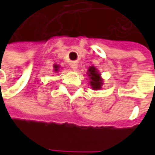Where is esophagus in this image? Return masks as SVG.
<instances>
[{
    "mask_svg": "<svg viewBox=\"0 0 155 155\" xmlns=\"http://www.w3.org/2000/svg\"><path fill=\"white\" fill-rule=\"evenodd\" d=\"M70 66H71V68H72L73 70H76L78 67V64L76 62H71Z\"/></svg>",
    "mask_w": 155,
    "mask_h": 155,
    "instance_id": "obj_1",
    "label": "esophagus"
}]
</instances>
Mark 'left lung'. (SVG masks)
I'll list each match as a JSON object with an SVG mask.
<instances>
[{
	"instance_id": "1",
	"label": "left lung",
	"mask_w": 155,
	"mask_h": 155,
	"mask_svg": "<svg viewBox=\"0 0 155 155\" xmlns=\"http://www.w3.org/2000/svg\"><path fill=\"white\" fill-rule=\"evenodd\" d=\"M88 74L90 76V83H91V86L93 90H98V89H101V85H102V80L101 78V74L98 73V71L96 70L95 67L91 66L89 68L88 70Z\"/></svg>"
}]
</instances>
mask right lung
Listing matches in <instances>:
<instances>
[{
  "mask_svg": "<svg viewBox=\"0 0 155 155\" xmlns=\"http://www.w3.org/2000/svg\"><path fill=\"white\" fill-rule=\"evenodd\" d=\"M54 71H55V72H57V71H58L59 66H58V65H56V64H54Z\"/></svg>",
  "mask_w": 155,
  "mask_h": 155,
  "instance_id": "obj_1",
  "label": "right lung"
}]
</instances>
